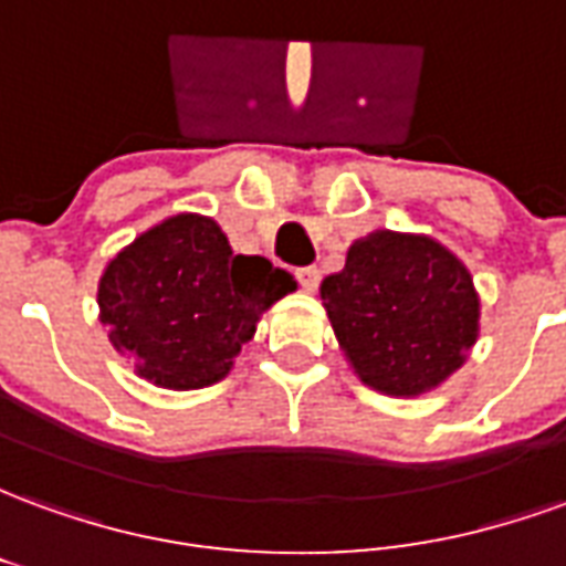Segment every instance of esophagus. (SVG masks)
<instances>
[{
    "mask_svg": "<svg viewBox=\"0 0 566 566\" xmlns=\"http://www.w3.org/2000/svg\"><path fill=\"white\" fill-rule=\"evenodd\" d=\"M296 282L303 284V291H308V294H312V291H315L321 282V270L318 266H300V270H296Z\"/></svg>",
    "mask_w": 566,
    "mask_h": 566,
    "instance_id": "esophagus-1",
    "label": "esophagus"
}]
</instances>
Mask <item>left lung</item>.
Returning <instances> with one entry per match:
<instances>
[{"instance_id": "obj_1", "label": "left lung", "mask_w": 566, "mask_h": 566, "mask_svg": "<svg viewBox=\"0 0 566 566\" xmlns=\"http://www.w3.org/2000/svg\"><path fill=\"white\" fill-rule=\"evenodd\" d=\"M321 300L357 379L391 397L433 391L479 339L473 275L430 235L357 239Z\"/></svg>"}]
</instances>
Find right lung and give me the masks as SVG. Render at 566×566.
<instances>
[{
  "label": "right lung",
  "instance_id": "1",
  "mask_svg": "<svg viewBox=\"0 0 566 566\" xmlns=\"http://www.w3.org/2000/svg\"><path fill=\"white\" fill-rule=\"evenodd\" d=\"M291 291V272L233 254L218 221L185 211L108 260L96 300L108 339L142 379L197 391L233 369L260 315Z\"/></svg>",
  "mask_w": 566,
  "mask_h": 566
}]
</instances>
